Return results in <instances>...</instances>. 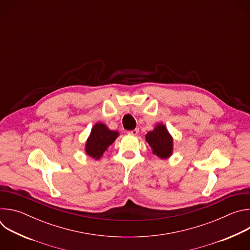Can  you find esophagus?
<instances>
[{"mask_svg":"<svg viewBox=\"0 0 250 250\" xmlns=\"http://www.w3.org/2000/svg\"><path fill=\"white\" fill-rule=\"evenodd\" d=\"M127 133L130 134V135H137V133H138V128H134V129H132V130H128Z\"/></svg>","mask_w":250,"mask_h":250,"instance_id":"34e87169","label":"esophagus"}]
</instances>
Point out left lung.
Masks as SVG:
<instances>
[{
	"label": "left lung",
	"instance_id": "8db88e82",
	"mask_svg": "<svg viewBox=\"0 0 250 250\" xmlns=\"http://www.w3.org/2000/svg\"><path fill=\"white\" fill-rule=\"evenodd\" d=\"M146 139L152 148V152L161 159L168 158L172 154L173 139L164 125L159 124L153 130L148 131Z\"/></svg>",
	"mask_w": 250,
	"mask_h": 250
}]
</instances>
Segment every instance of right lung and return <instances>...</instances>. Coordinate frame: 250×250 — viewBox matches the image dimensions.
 Instances as JSON below:
<instances>
[{"instance_id":"right-lung-1","label":"right lung","mask_w":250,"mask_h":250,"mask_svg":"<svg viewBox=\"0 0 250 250\" xmlns=\"http://www.w3.org/2000/svg\"><path fill=\"white\" fill-rule=\"evenodd\" d=\"M118 135V131L109 129L108 126L104 124H96L93 126L91 134L86 142V153L95 159H100Z\"/></svg>"}]
</instances>
